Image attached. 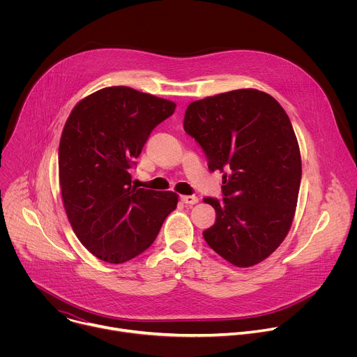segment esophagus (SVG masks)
Listing matches in <instances>:
<instances>
[{
  "label": "esophagus",
  "instance_id": "esophagus-1",
  "mask_svg": "<svg viewBox=\"0 0 357 357\" xmlns=\"http://www.w3.org/2000/svg\"><path fill=\"white\" fill-rule=\"evenodd\" d=\"M181 200L183 203H186V205H195V203L199 202V199L193 195H183V196H181Z\"/></svg>",
  "mask_w": 357,
  "mask_h": 357
}]
</instances>
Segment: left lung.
<instances>
[{
  "label": "left lung",
  "mask_w": 357,
  "mask_h": 357,
  "mask_svg": "<svg viewBox=\"0 0 357 357\" xmlns=\"http://www.w3.org/2000/svg\"><path fill=\"white\" fill-rule=\"evenodd\" d=\"M183 128L202 146L211 172H223V199L205 197L216 222L206 243L236 267L266 260L287 237L301 185L292 124L270 94L256 89L190 103Z\"/></svg>",
  "instance_id": "obj_1"
}]
</instances>
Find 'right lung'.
I'll return each mask as SVG.
<instances>
[{
	"label": "right lung",
	"instance_id": "1",
	"mask_svg": "<svg viewBox=\"0 0 357 357\" xmlns=\"http://www.w3.org/2000/svg\"><path fill=\"white\" fill-rule=\"evenodd\" d=\"M174 101L126 86L97 90L72 110L59 144L65 211L97 259L126 263L157 238L178 195L137 188L130 169L151 131L174 114Z\"/></svg>",
	"mask_w": 357,
	"mask_h": 357
}]
</instances>
